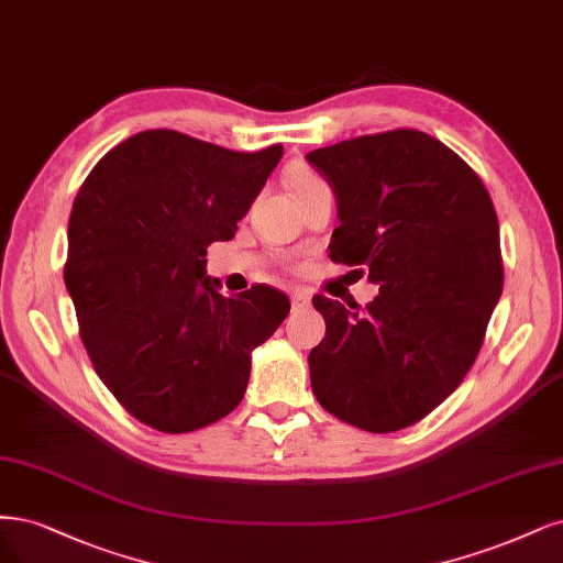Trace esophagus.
<instances>
[{"label": "esophagus", "instance_id": "34e87169", "mask_svg": "<svg viewBox=\"0 0 563 563\" xmlns=\"http://www.w3.org/2000/svg\"><path fill=\"white\" fill-rule=\"evenodd\" d=\"M290 307H294V309L309 307V296L302 294V290H294V294H290Z\"/></svg>", "mask_w": 563, "mask_h": 563}]
</instances>
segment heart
Here are the masks:
<instances>
[{
	"label": "heart",
	"mask_w": 563,
	"mask_h": 563,
	"mask_svg": "<svg viewBox=\"0 0 563 563\" xmlns=\"http://www.w3.org/2000/svg\"><path fill=\"white\" fill-rule=\"evenodd\" d=\"M288 186H290V190H294L296 198H302V196H307L309 190H314V188L325 186V184H323V179L319 177V174H314V172L294 169V172L288 174Z\"/></svg>",
	"instance_id": "b5f03b06"
}]
</instances>
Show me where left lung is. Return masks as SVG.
<instances>
[{"instance_id": "obj_1", "label": "left lung", "mask_w": 563, "mask_h": 563, "mask_svg": "<svg viewBox=\"0 0 563 563\" xmlns=\"http://www.w3.org/2000/svg\"><path fill=\"white\" fill-rule=\"evenodd\" d=\"M338 198L331 261L379 284L365 307L314 296L325 338L309 352L321 407L371 433L407 429L466 377L503 290L498 219L456 153L389 130L307 153Z\"/></svg>"}]
</instances>
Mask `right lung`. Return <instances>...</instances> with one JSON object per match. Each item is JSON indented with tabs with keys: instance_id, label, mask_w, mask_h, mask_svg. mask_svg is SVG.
<instances>
[{
	"instance_id": "1",
	"label": "right lung",
	"mask_w": 563,
	"mask_h": 563,
	"mask_svg": "<svg viewBox=\"0 0 563 563\" xmlns=\"http://www.w3.org/2000/svg\"><path fill=\"white\" fill-rule=\"evenodd\" d=\"M284 146L230 151L177 130L137 132L74 198L65 284L107 389L163 433H190L244 398L251 352L290 302L254 284L225 298L205 277L211 242L235 238Z\"/></svg>"
}]
</instances>
